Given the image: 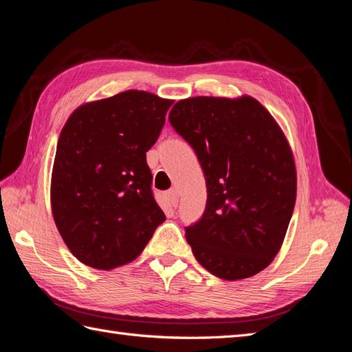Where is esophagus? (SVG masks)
<instances>
[{
  "mask_svg": "<svg viewBox=\"0 0 352 352\" xmlns=\"http://www.w3.org/2000/svg\"><path fill=\"white\" fill-rule=\"evenodd\" d=\"M166 199L170 207H177L178 206V192L175 189H170L166 192Z\"/></svg>",
  "mask_w": 352,
  "mask_h": 352,
  "instance_id": "esophagus-1",
  "label": "esophagus"
}]
</instances>
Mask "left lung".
I'll list each match as a JSON object with an SVG mask.
<instances>
[{
  "label": "left lung",
  "mask_w": 352,
  "mask_h": 352,
  "mask_svg": "<svg viewBox=\"0 0 352 352\" xmlns=\"http://www.w3.org/2000/svg\"><path fill=\"white\" fill-rule=\"evenodd\" d=\"M169 122L206 177V210L184 228L193 256L222 280L263 271L281 248L296 199L294 155L278 124L251 96L182 100Z\"/></svg>",
  "instance_id": "1"
}]
</instances>
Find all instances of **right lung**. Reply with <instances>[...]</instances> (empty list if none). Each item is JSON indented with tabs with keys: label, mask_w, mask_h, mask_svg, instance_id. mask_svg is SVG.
<instances>
[{
	"label": "right lung",
	"mask_w": 352,
	"mask_h": 352,
	"mask_svg": "<svg viewBox=\"0 0 352 352\" xmlns=\"http://www.w3.org/2000/svg\"><path fill=\"white\" fill-rule=\"evenodd\" d=\"M172 101L126 91L85 104L66 121L51 178L58 233L81 263L113 269L144 251L166 219L155 203L146 151Z\"/></svg>",
	"instance_id": "1"
}]
</instances>
